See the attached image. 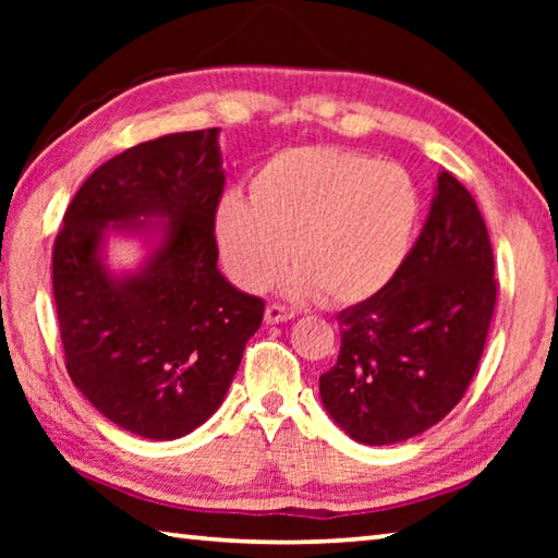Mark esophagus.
<instances>
[{"label":"esophagus","mask_w":558,"mask_h":558,"mask_svg":"<svg viewBox=\"0 0 558 558\" xmlns=\"http://www.w3.org/2000/svg\"><path fill=\"white\" fill-rule=\"evenodd\" d=\"M295 317V310H290L286 305H278V302H272V305L266 307V323L268 325H278V323H288V319Z\"/></svg>","instance_id":"34e87169"}]
</instances>
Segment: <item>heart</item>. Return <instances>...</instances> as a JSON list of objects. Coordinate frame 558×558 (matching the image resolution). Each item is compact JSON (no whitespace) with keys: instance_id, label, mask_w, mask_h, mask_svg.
I'll return each instance as SVG.
<instances>
[{"instance_id":"1","label":"heart","mask_w":558,"mask_h":558,"mask_svg":"<svg viewBox=\"0 0 558 558\" xmlns=\"http://www.w3.org/2000/svg\"><path fill=\"white\" fill-rule=\"evenodd\" d=\"M251 196L226 192L216 241L229 276L268 288L292 253L290 290L354 305L381 292L409 256L421 192L396 165L339 147H292L253 172Z\"/></svg>"}]
</instances>
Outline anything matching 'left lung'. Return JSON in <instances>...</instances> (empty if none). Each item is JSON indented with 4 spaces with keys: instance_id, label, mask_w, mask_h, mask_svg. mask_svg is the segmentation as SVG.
<instances>
[{
    "instance_id": "obj_1",
    "label": "left lung",
    "mask_w": 558,
    "mask_h": 558,
    "mask_svg": "<svg viewBox=\"0 0 558 558\" xmlns=\"http://www.w3.org/2000/svg\"><path fill=\"white\" fill-rule=\"evenodd\" d=\"M497 300L495 258L475 199L450 172L401 270L337 315L339 356L319 376L327 413L364 446L436 426L465 396Z\"/></svg>"
}]
</instances>
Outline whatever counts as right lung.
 Here are the masks:
<instances>
[{"label":"right lung","mask_w":558,"mask_h":558,"mask_svg":"<svg viewBox=\"0 0 558 558\" xmlns=\"http://www.w3.org/2000/svg\"><path fill=\"white\" fill-rule=\"evenodd\" d=\"M223 182L219 128L149 140L83 182L56 235L65 369L108 421L135 436L174 440L199 428L263 323L266 302L216 268ZM108 228H157L160 243L143 269L118 279L101 263Z\"/></svg>","instance_id":"right-lung-1"}]
</instances>
